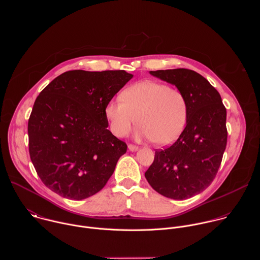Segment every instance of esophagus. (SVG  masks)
<instances>
[{"label": "esophagus", "instance_id": "1", "mask_svg": "<svg viewBox=\"0 0 260 260\" xmlns=\"http://www.w3.org/2000/svg\"><path fill=\"white\" fill-rule=\"evenodd\" d=\"M127 148H128V150H129L131 152H135V151L138 150V147L135 146V145H132V144H129V145L127 146Z\"/></svg>", "mask_w": 260, "mask_h": 260}]
</instances>
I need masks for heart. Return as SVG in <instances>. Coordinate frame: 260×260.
<instances>
[{
  "label": "heart",
  "mask_w": 260,
  "mask_h": 260,
  "mask_svg": "<svg viewBox=\"0 0 260 260\" xmlns=\"http://www.w3.org/2000/svg\"><path fill=\"white\" fill-rule=\"evenodd\" d=\"M187 101L181 90L164 83L145 80L127 87L121 100H111L105 115L111 132L123 138L138 123L139 140H152L166 146L175 142L187 120Z\"/></svg>",
  "instance_id": "1"
}]
</instances>
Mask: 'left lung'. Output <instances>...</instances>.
<instances>
[{"label":"left lung","instance_id":"obj_1","mask_svg":"<svg viewBox=\"0 0 260 260\" xmlns=\"http://www.w3.org/2000/svg\"><path fill=\"white\" fill-rule=\"evenodd\" d=\"M149 73L183 92L188 113L178 140L167 149L155 151L145 177L161 196L186 200L204 191L218 172L228 142L226 109L219 92L192 70Z\"/></svg>","mask_w":260,"mask_h":260}]
</instances>
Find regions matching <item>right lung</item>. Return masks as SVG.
Masks as SVG:
<instances>
[{"mask_svg":"<svg viewBox=\"0 0 260 260\" xmlns=\"http://www.w3.org/2000/svg\"><path fill=\"white\" fill-rule=\"evenodd\" d=\"M133 77L123 70L69 71L36 99L27 124L29 156L50 190L81 201L105 186L127 148L107 128L105 108Z\"/></svg>","mask_w":260,"mask_h":260,"instance_id":"add662e5","label":"right lung"}]
</instances>
